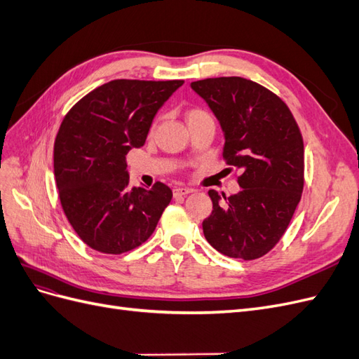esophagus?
Returning <instances> with one entry per match:
<instances>
[{"instance_id":"1","label":"esophagus","mask_w":359,"mask_h":359,"mask_svg":"<svg viewBox=\"0 0 359 359\" xmlns=\"http://www.w3.org/2000/svg\"><path fill=\"white\" fill-rule=\"evenodd\" d=\"M193 190L191 189H187V187H177L173 189V198H182V196H187L189 193H191Z\"/></svg>"}]
</instances>
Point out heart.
<instances>
[{
    "label": "heart",
    "mask_w": 359,
    "mask_h": 359,
    "mask_svg": "<svg viewBox=\"0 0 359 359\" xmlns=\"http://www.w3.org/2000/svg\"><path fill=\"white\" fill-rule=\"evenodd\" d=\"M206 118H212L210 115L208 111L202 109V107H191L186 112V119L187 123H193V121H199V119H206Z\"/></svg>",
    "instance_id": "obj_1"
}]
</instances>
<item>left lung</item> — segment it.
Instances as JSON below:
<instances>
[{"label": "left lung", "instance_id": "1", "mask_svg": "<svg viewBox=\"0 0 359 359\" xmlns=\"http://www.w3.org/2000/svg\"><path fill=\"white\" fill-rule=\"evenodd\" d=\"M210 104L226 140L223 158L240 193L208 194L212 212L202 223L217 252L233 259L265 256L285 235L304 189V142L287 104L257 82L240 76L191 83Z\"/></svg>", "mask_w": 359, "mask_h": 359}]
</instances>
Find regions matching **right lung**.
Returning <instances> with one entry per match:
<instances>
[{
	"mask_svg": "<svg viewBox=\"0 0 359 359\" xmlns=\"http://www.w3.org/2000/svg\"><path fill=\"white\" fill-rule=\"evenodd\" d=\"M182 83L111 81L64 116L53 144L58 196L74 232L93 250L121 255L153 235L172 190L160 181L130 189L126 156L145 144L157 111Z\"/></svg>",
	"mask_w": 359,
	"mask_h": 359,
	"instance_id": "1",
	"label": "right lung"
}]
</instances>
